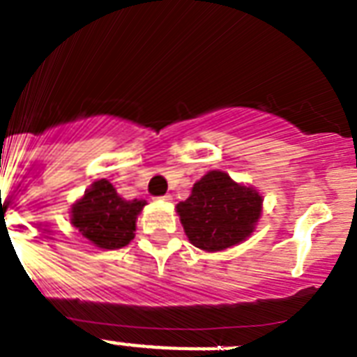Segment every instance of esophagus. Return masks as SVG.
Returning a JSON list of instances; mask_svg holds the SVG:
<instances>
[{"label":"esophagus","mask_w":357,"mask_h":357,"mask_svg":"<svg viewBox=\"0 0 357 357\" xmlns=\"http://www.w3.org/2000/svg\"><path fill=\"white\" fill-rule=\"evenodd\" d=\"M160 200H164V202H172V197H169V195H164V197H160Z\"/></svg>","instance_id":"esophagus-1"}]
</instances>
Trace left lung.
Returning <instances> with one entry per match:
<instances>
[{"label": "left lung", "instance_id": "8db88e82", "mask_svg": "<svg viewBox=\"0 0 357 357\" xmlns=\"http://www.w3.org/2000/svg\"><path fill=\"white\" fill-rule=\"evenodd\" d=\"M263 197L254 188L234 182L227 173L209 172L176 204L185 236L197 248L220 252L245 241L254 232Z\"/></svg>", "mask_w": 357, "mask_h": 357}]
</instances>
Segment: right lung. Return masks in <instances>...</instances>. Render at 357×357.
<instances>
[{
    "label": "right lung",
    "instance_id": "1",
    "mask_svg": "<svg viewBox=\"0 0 357 357\" xmlns=\"http://www.w3.org/2000/svg\"><path fill=\"white\" fill-rule=\"evenodd\" d=\"M146 200H125L107 178L93 182L71 207V223L94 247L116 250L134 239L137 214Z\"/></svg>",
    "mask_w": 357,
    "mask_h": 357
}]
</instances>
